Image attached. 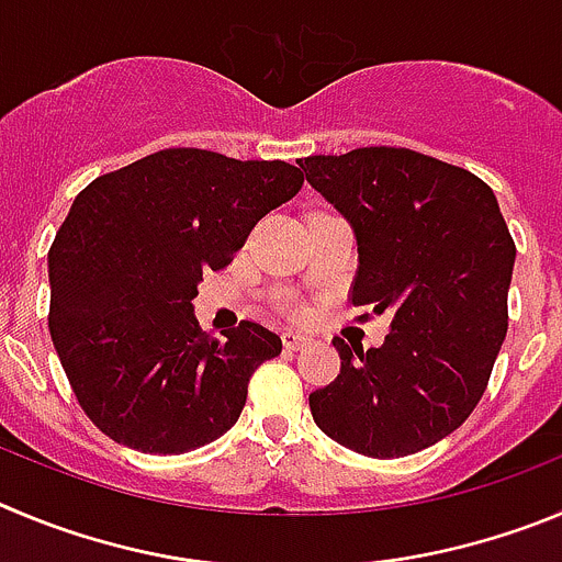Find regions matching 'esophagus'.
<instances>
[{"mask_svg": "<svg viewBox=\"0 0 562 562\" xmlns=\"http://www.w3.org/2000/svg\"><path fill=\"white\" fill-rule=\"evenodd\" d=\"M311 341H313V338L305 336V333H300V330L282 333V344H285L288 350H302V347H307Z\"/></svg>", "mask_w": 562, "mask_h": 562, "instance_id": "1", "label": "esophagus"}]
</instances>
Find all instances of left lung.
<instances>
[{"label":"left lung","mask_w":562,"mask_h":562,"mask_svg":"<svg viewBox=\"0 0 562 562\" xmlns=\"http://www.w3.org/2000/svg\"><path fill=\"white\" fill-rule=\"evenodd\" d=\"M358 244L352 305L392 311L381 347L333 338L341 372L311 392L322 431L372 459L417 453L482 401L507 336L515 244L493 190L408 148L300 161Z\"/></svg>","instance_id":"left-lung-1"}]
</instances>
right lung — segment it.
<instances>
[{
	"label": "right lung",
	"instance_id": "obj_1",
	"mask_svg": "<svg viewBox=\"0 0 562 562\" xmlns=\"http://www.w3.org/2000/svg\"><path fill=\"white\" fill-rule=\"evenodd\" d=\"M288 161L199 148L156 150L72 201L49 249V336L80 408L134 451L215 442L246 406L249 378L280 356L269 327L201 333L193 300L251 226L302 190Z\"/></svg>",
	"mask_w": 562,
	"mask_h": 562
}]
</instances>
